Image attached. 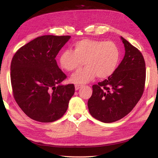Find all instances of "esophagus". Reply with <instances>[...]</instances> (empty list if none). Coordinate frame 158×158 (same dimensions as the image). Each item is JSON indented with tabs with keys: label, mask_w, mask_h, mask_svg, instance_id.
<instances>
[{
	"label": "esophagus",
	"mask_w": 158,
	"mask_h": 158,
	"mask_svg": "<svg viewBox=\"0 0 158 158\" xmlns=\"http://www.w3.org/2000/svg\"><path fill=\"white\" fill-rule=\"evenodd\" d=\"M81 87H82V85L76 84V85H75V89H76V90H78V89H79Z\"/></svg>",
	"instance_id": "esophagus-1"
}]
</instances>
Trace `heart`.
I'll list each match as a JSON object with an SVG mask.
<instances>
[{"label":"heart","instance_id":"heart-1","mask_svg":"<svg viewBox=\"0 0 158 158\" xmlns=\"http://www.w3.org/2000/svg\"><path fill=\"white\" fill-rule=\"evenodd\" d=\"M74 49L65 50L59 56L60 67L72 72L84 64V68L79 70L71 77L75 84H85L95 76L98 78H106L115 71L119 61V50L112 41L84 39L76 41Z\"/></svg>","mask_w":158,"mask_h":158}]
</instances>
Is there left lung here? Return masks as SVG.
<instances>
[{"label":"left lung","instance_id":"obj_1","mask_svg":"<svg viewBox=\"0 0 158 158\" xmlns=\"http://www.w3.org/2000/svg\"><path fill=\"white\" fill-rule=\"evenodd\" d=\"M125 55L114 73L93 85L88 107L93 117L103 123L120 120L130 113L144 93L146 64L142 52L121 37Z\"/></svg>","mask_w":158,"mask_h":158}]
</instances>
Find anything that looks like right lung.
<instances>
[{"mask_svg":"<svg viewBox=\"0 0 158 158\" xmlns=\"http://www.w3.org/2000/svg\"><path fill=\"white\" fill-rule=\"evenodd\" d=\"M70 35L38 37L19 49L12 57L10 80L13 96L27 117L51 123L64 115L74 85H59L66 75L55 60Z\"/></svg>","mask_w":158,"mask_h":158,"instance_id":"1","label":"right lung"}]
</instances>
